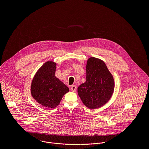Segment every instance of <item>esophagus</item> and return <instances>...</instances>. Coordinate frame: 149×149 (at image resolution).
<instances>
[{"mask_svg":"<svg viewBox=\"0 0 149 149\" xmlns=\"http://www.w3.org/2000/svg\"><path fill=\"white\" fill-rule=\"evenodd\" d=\"M70 88H71V91H72L75 92L76 90V89H77V87H76V86H75V85H71Z\"/></svg>","mask_w":149,"mask_h":149,"instance_id":"34e87169","label":"esophagus"}]
</instances>
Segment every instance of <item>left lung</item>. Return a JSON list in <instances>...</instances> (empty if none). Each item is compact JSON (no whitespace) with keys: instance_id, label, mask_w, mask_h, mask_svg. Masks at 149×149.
<instances>
[{"instance_id":"1","label":"left lung","mask_w":149,"mask_h":149,"mask_svg":"<svg viewBox=\"0 0 149 149\" xmlns=\"http://www.w3.org/2000/svg\"><path fill=\"white\" fill-rule=\"evenodd\" d=\"M86 72V81L78 87V94L85 106L97 108L111 97L115 86L113 78L105 63L95 57L88 60Z\"/></svg>"}]
</instances>
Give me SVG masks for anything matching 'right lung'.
<instances>
[{
  "label": "right lung",
  "mask_w": 149,
  "mask_h": 149,
  "mask_svg": "<svg viewBox=\"0 0 149 149\" xmlns=\"http://www.w3.org/2000/svg\"><path fill=\"white\" fill-rule=\"evenodd\" d=\"M56 64L47 61L36 74L31 83V92L40 104L48 108L57 106L69 88L55 76Z\"/></svg>",
  "instance_id": "right-lung-1"
}]
</instances>
